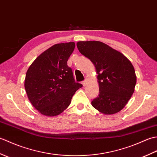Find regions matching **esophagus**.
Instances as JSON below:
<instances>
[{"mask_svg": "<svg viewBox=\"0 0 157 157\" xmlns=\"http://www.w3.org/2000/svg\"><path fill=\"white\" fill-rule=\"evenodd\" d=\"M86 82H87V80H86V79H85V80H84V81L82 82V84L83 86H85L86 85Z\"/></svg>", "mask_w": 157, "mask_h": 157, "instance_id": "1", "label": "esophagus"}]
</instances>
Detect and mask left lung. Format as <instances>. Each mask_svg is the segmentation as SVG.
I'll return each mask as SVG.
<instances>
[{
	"label": "left lung",
	"instance_id": "obj_1",
	"mask_svg": "<svg viewBox=\"0 0 157 157\" xmlns=\"http://www.w3.org/2000/svg\"><path fill=\"white\" fill-rule=\"evenodd\" d=\"M79 51L94 65L99 94L92 105L106 115L118 113L134 92L136 75L134 66L122 53L99 41L77 43Z\"/></svg>",
	"mask_w": 157,
	"mask_h": 157
}]
</instances>
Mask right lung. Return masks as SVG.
I'll list each match as a JSON object with an SVG mask.
<instances>
[{
  "instance_id": "right-lung-1",
  "label": "right lung",
  "mask_w": 157,
  "mask_h": 157,
  "mask_svg": "<svg viewBox=\"0 0 157 157\" xmlns=\"http://www.w3.org/2000/svg\"><path fill=\"white\" fill-rule=\"evenodd\" d=\"M74 48L73 42L53 45L40 55L28 69L25 91L32 105L42 115H59L82 87L75 82L72 69L67 65Z\"/></svg>"
}]
</instances>
